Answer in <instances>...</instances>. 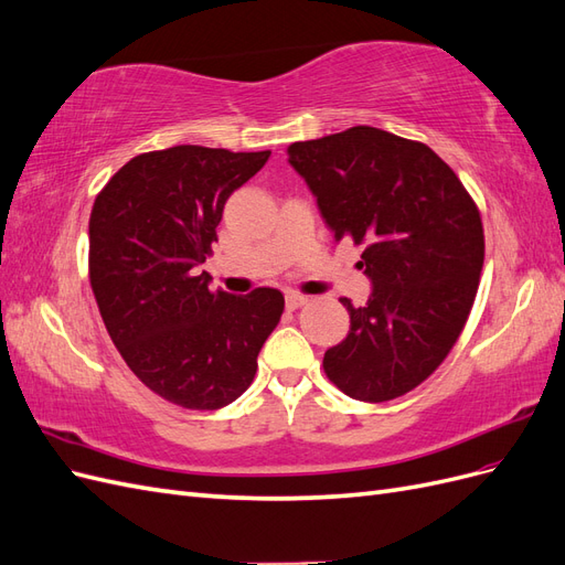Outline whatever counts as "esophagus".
Here are the masks:
<instances>
[{
	"mask_svg": "<svg viewBox=\"0 0 565 565\" xmlns=\"http://www.w3.org/2000/svg\"><path fill=\"white\" fill-rule=\"evenodd\" d=\"M285 303H287V309H299V306L309 303V297L299 295V292H287L285 295Z\"/></svg>",
	"mask_w": 565,
	"mask_h": 565,
	"instance_id": "1",
	"label": "esophagus"
}]
</instances>
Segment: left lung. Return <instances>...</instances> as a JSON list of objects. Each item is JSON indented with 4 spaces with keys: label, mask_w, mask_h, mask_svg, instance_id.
I'll return each instance as SVG.
<instances>
[{
    "label": "left lung",
    "mask_w": 565,
    "mask_h": 565,
    "mask_svg": "<svg viewBox=\"0 0 565 565\" xmlns=\"http://www.w3.org/2000/svg\"><path fill=\"white\" fill-rule=\"evenodd\" d=\"M334 241L363 245L372 280L322 367L347 396L384 403L419 386L446 361L476 299L486 241L476 202L452 169L419 141L351 127L287 148Z\"/></svg>",
    "instance_id": "8db88e82"
}]
</instances>
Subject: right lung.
Listing matches in <instances>:
<instances>
[{"instance_id": "add662e5", "label": "right lung", "mask_w": 565, "mask_h": 565, "mask_svg": "<svg viewBox=\"0 0 565 565\" xmlns=\"http://www.w3.org/2000/svg\"><path fill=\"white\" fill-rule=\"evenodd\" d=\"M268 156L204 146L143 152L94 200L89 280L100 318L129 370L174 405L218 409L241 398L280 322L278 289L235 297L195 276L226 200Z\"/></svg>"}]
</instances>
